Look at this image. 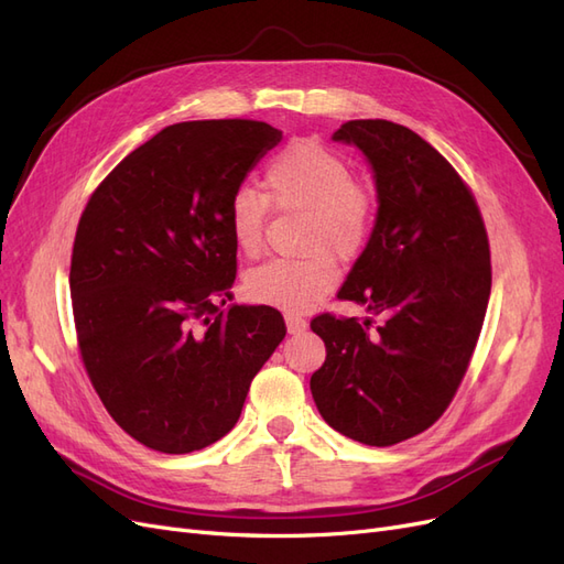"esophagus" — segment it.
Returning <instances> with one entry per match:
<instances>
[{"label": "esophagus", "instance_id": "obj_1", "mask_svg": "<svg viewBox=\"0 0 564 564\" xmlns=\"http://www.w3.org/2000/svg\"><path fill=\"white\" fill-rule=\"evenodd\" d=\"M284 319H286V329H289V334H301V332H305V327H308V322H305L301 315H284Z\"/></svg>", "mask_w": 564, "mask_h": 564}]
</instances>
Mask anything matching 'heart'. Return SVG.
<instances>
[{
    "instance_id": "1",
    "label": "heart",
    "mask_w": 564,
    "mask_h": 564,
    "mask_svg": "<svg viewBox=\"0 0 564 564\" xmlns=\"http://www.w3.org/2000/svg\"><path fill=\"white\" fill-rule=\"evenodd\" d=\"M265 195L280 209L308 212L303 249H327L348 259L362 249L369 235V199L355 185L350 164L319 143L289 145L272 160L265 174ZM265 199L240 187L228 204V228L235 247L256 253L263 242ZM336 284V268L324 251L301 259H270L249 270L247 296L272 308L303 313L313 308Z\"/></svg>"
}]
</instances>
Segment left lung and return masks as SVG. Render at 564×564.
I'll use <instances>...</instances> for the list:
<instances>
[{
  "label": "left lung",
  "mask_w": 564,
  "mask_h": 564,
  "mask_svg": "<svg viewBox=\"0 0 564 564\" xmlns=\"http://www.w3.org/2000/svg\"><path fill=\"white\" fill-rule=\"evenodd\" d=\"M332 141L371 166L377 218L338 299L386 322L319 315L327 360L311 377L317 412L371 447L414 437L442 416L468 369L489 292L480 209L454 166L412 129L352 119Z\"/></svg>",
  "instance_id": "8db88e82"
}]
</instances>
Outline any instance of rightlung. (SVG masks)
Listing matches in <instances>:
<instances>
[{"label": "right lung", "mask_w": 564, "mask_h": 564, "mask_svg": "<svg viewBox=\"0 0 564 564\" xmlns=\"http://www.w3.org/2000/svg\"><path fill=\"white\" fill-rule=\"evenodd\" d=\"M282 131L251 119L162 129L98 185L79 218L70 296L84 367L141 445L187 454L242 414L286 334L270 305H230L228 204Z\"/></svg>", "instance_id": "right-lung-1"}]
</instances>
